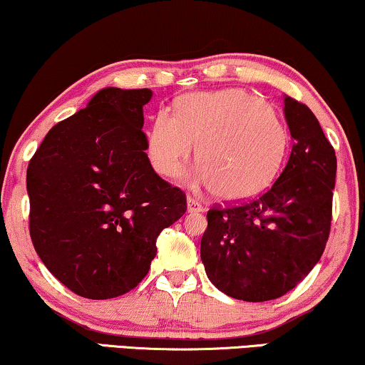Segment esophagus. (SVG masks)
Returning a JSON list of instances; mask_svg holds the SVG:
<instances>
[{
    "label": "esophagus",
    "instance_id": "1",
    "mask_svg": "<svg viewBox=\"0 0 365 365\" xmlns=\"http://www.w3.org/2000/svg\"><path fill=\"white\" fill-rule=\"evenodd\" d=\"M204 207L199 200H195L194 197H187V212H202Z\"/></svg>",
    "mask_w": 365,
    "mask_h": 365
}]
</instances>
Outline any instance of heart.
<instances>
[{
  "label": "heart",
  "mask_w": 365,
  "mask_h": 365,
  "mask_svg": "<svg viewBox=\"0 0 365 365\" xmlns=\"http://www.w3.org/2000/svg\"><path fill=\"white\" fill-rule=\"evenodd\" d=\"M197 145L199 179L222 200H247L270 186L287 158L289 135L277 112L240 88L192 93L176 115L160 110L146 153L161 176L181 173Z\"/></svg>",
  "instance_id": "heart-1"
}]
</instances>
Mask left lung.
<instances>
[{"label": "left lung", "mask_w": 365, "mask_h": 365, "mask_svg": "<svg viewBox=\"0 0 365 365\" xmlns=\"http://www.w3.org/2000/svg\"><path fill=\"white\" fill-rule=\"evenodd\" d=\"M284 118L293 148L273 186L248 202L207 212L200 258L214 287L235 299L283 297L313 270L329 237L334 148L314 113L288 95Z\"/></svg>", "instance_id": "obj_1"}]
</instances>
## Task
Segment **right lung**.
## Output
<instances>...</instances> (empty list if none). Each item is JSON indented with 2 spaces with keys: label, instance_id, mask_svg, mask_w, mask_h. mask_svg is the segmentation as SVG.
Segmentation results:
<instances>
[{
  "label": "right lung",
  "instance_id": "right-lung-1",
  "mask_svg": "<svg viewBox=\"0 0 365 365\" xmlns=\"http://www.w3.org/2000/svg\"><path fill=\"white\" fill-rule=\"evenodd\" d=\"M150 88L107 87L52 126L29 161V234L42 263L78 297L133 289L186 195L153 170L143 107Z\"/></svg>",
  "mask_w": 365,
  "mask_h": 365
}]
</instances>
